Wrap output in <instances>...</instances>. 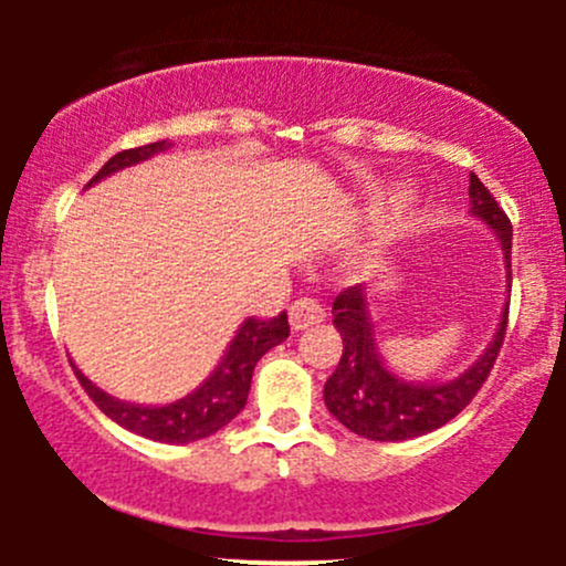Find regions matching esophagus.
<instances>
[{"mask_svg":"<svg viewBox=\"0 0 566 566\" xmlns=\"http://www.w3.org/2000/svg\"><path fill=\"white\" fill-rule=\"evenodd\" d=\"M323 317H325V310L315 298H301L290 306V325H293V331L312 328V325L323 323Z\"/></svg>","mask_w":566,"mask_h":566,"instance_id":"esophagus-1","label":"esophagus"}]
</instances>
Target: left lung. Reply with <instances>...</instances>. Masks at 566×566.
Instances as JSON below:
<instances>
[{"mask_svg":"<svg viewBox=\"0 0 566 566\" xmlns=\"http://www.w3.org/2000/svg\"><path fill=\"white\" fill-rule=\"evenodd\" d=\"M468 197H471L473 219L488 224L499 238L501 251H504L506 287H512L510 219L476 175H471ZM506 315H510V301L501 312L499 328H495L490 345L458 378L443 380V384L405 380L397 373H391L389 364L380 356L378 331H375L373 315H369V301L364 287L358 284V287L345 290L334 301V325L342 336V358L334 375L325 380V408L334 413L339 424H345L356 436L369 438V441H408V438H419L438 430L447 421H452L488 380L501 345H504Z\"/></svg>","mask_w":566,"mask_h":566,"instance_id":"8db88e82","label":"left lung"}]
</instances>
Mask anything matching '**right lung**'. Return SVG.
I'll list each match as a JSON object with an SVG mask.
<instances>
[{
  "mask_svg": "<svg viewBox=\"0 0 566 566\" xmlns=\"http://www.w3.org/2000/svg\"><path fill=\"white\" fill-rule=\"evenodd\" d=\"M172 142H153V145L134 147V150H123L117 156H112L101 167V172L87 182L95 186L104 177L119 172V169L136 167V164L147 161V158L158 156V153L169 150ZM290 336L287 315H279L273 319H243L241 328L235 331L232 342L227 345L224 356L216 364L213 373L202 380L191 394L175 399L167 405H136L125 402V399L112 397L104 389L93 384L90 378H84L76 367L78 384L84 386V391L93 397V402L112 421H117L125 430L136 432L142 438H150V441L161 443H191L202 441V438L213 436L221 427L230 424L238 413L247 405L249 389H251V375H254L256 361L265 356L271 347H276L279 342H284Z\"/></svg>",
  "mask_w": 566,
  "mask_h": 566,
  "instance_id": "obj_1",
  "label": "right lung"
}]
</instances>
